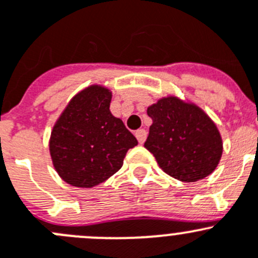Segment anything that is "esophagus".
Segmentation results:
<instances>
[{"label":"esophagus","instance_id":"esophagus-1","mask_svg":"<svg viewBox=\"0 0 258 258\" xmlns=\"http://www.w3.org/2000/svg\"><path fill=\"white\" fill-rule=\"evenodd\" d=\"M136 137L137 139H138L139 143H145L146 138H147V132L145 131V129H138V131L136 132Z\"/></svg>","mask_w":258,"mask_h":258}]
</instances>
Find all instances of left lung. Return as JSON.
Segmentation results:
<instances>
[{"mask_svg": "<svg viewBox=\"0 0 258 258\" xmlns=\"http://www.w3.org/2000/svg\"><path fill=\"white\" fill-rule=\"evenodd\" d=\"M147 113L152 125L145 147L167 175L192 183L216 169L223 142L216 125L200 107L167 97L150 106Z\"/></svg>", "mask_w": 258, "mask_h": 258, "instance_id": "8db88e82", "label": "left lung"}]
</instances>
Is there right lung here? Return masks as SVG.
<instances>
[{
  "mask_svg": "<svg viewBox=\"0 0 258 258\" xmlns=\"http://www.w3.org/2000/svg\"><path fill=\"white\" fill-rule=\"evenodd\" d=\"M111 92L92 86L78 93L53 126L49 141L58 175L74 186L92 188L120 167L138 145L124 122L110 112Z\"/></svg>",
  "mask_w": 258,
  "mask_h": 258,
  "instance_id": "right-lung-1",
  "label": "right lung"
}]
</instances>
